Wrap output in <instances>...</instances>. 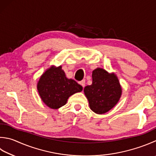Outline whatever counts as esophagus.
<instances>
[{"label":"esophagus","instance_id":"1","mask_svg":"<svg viewBox=\"0 0 156 156\" xmlns=\"http://www.w3.org/2000/svg\"><path fill=\"white\" fill-rule=\"evenodd\" d=\"M79 84H80L82 87H84L85 86H86V81H85V80H82L81 81L79 82Z\"/></svg>","mask_w":156,"mask_h":156}]
</instances>
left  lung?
<instances>
[{"label":"left lung","instance_id":"obj_1","mask_svg":"<svg viewBox=\"0 0 156 156\" xmlns=\"http://www.w3.org/2000/svg\"><path fill=\"white\" fill-rule=\"evenodd\" d=\"M90 108L97 114L108 112L118 102L122 96V87L114 73L97 68L92 72V84L84 88Z\"/></svg>","mask_w":156,"mask_h":156}]
</instances>
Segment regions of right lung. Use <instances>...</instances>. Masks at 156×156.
Instances as JSON below:
<instances>
[{"mask_svg": "<svg viewBox=\"0 0 156 156\" xmlns=\"http://www.w3.org/2000/svg\"><path fill=\"white\" fill-rule=\"evenodd\" d=\"M37 90L44 103L52 109H57L66 105L70 96L81 92L83 87L67 78L62 66H52L41 76Z\"/></svg>", "mask_w": 156, "mask_h": 156, "instance_id": "add662e5", "label": "right lung"}]
</instances>
